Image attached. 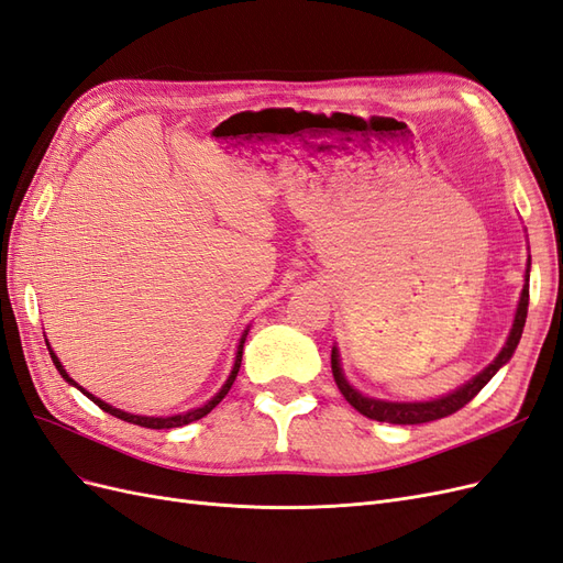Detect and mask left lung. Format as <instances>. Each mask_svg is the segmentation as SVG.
<instances>
[{
    "instance_id": "obj_1",
    "label": "left lung",
    "mask_w": 563,
    "mask_h": 563,
    "mask_svg": "<svg viewBox=\"0 0 563 563\" xmlns=\"http://www.w3.org/2000/svg\"><path fill=\"white\" fill-rule=\"evenodd\" d=\"M528 272H531V258H528V267H526V284H523V291L517 305V314H515V323H512V331L507 335V343L500 350V354L493 360L479 376H474L470 383H465L463 387H457L455 391L446 397H439V399H430V401H385V399H373V397H364L360 389H354L345 376H343V368H340V354L338 347L333 345L331 350V371H333V378L335 385L340 389V395H343L350 406H354L356 411L362 416L371 418V420H378V422H391V424H420V422H432L439 418H446L455 411H460L465 404H470L479 391L484 389V385L496 376V373L512 360V354L519 345L521 333H523V323H526V314H528Z\"/></svg>"
}]
</instances>
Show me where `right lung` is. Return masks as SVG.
I'll use <instances>...</instances> for the list:
<instances>
[{
	"instance_id": "right-lung-1",
	"label": "right lung",
	"mask_w": 563,
	"mask_h": 563,
	"mask_svg": "<svg viewBox=\"0 0 563 563\" xmlns=\"http://www.w3.org/2000/svg\"><path fill=\"white\" fill-rule=\"evenodd\" d=\"M246 335H249V329L244 331V335H242V340H240V347H236V356H234V366H232V371H230V376H228L225 385L218 389V395H216L213 399H209V401L203 404V406L192 408V411H185V413H178V416H166V418L133 416V413H126V411H119V408H114V406H110V404H106V401H100L98 397H93V395H91V391H87L84 387H79L70 376H67V371L63 368V364H60V360L56 356V352L48 347V343H46V347H48L51 360H54V364H56V368H58L60 376H63L67 383H70V385H75V387L81 391V395H87L96 406L103 408L106 413H110V416H114V418H119V420H126V422H131V424H141V428H150V430H172V428H183V424H187V422H195V420L203 418L207 413H211L213 408H216L220 401H223V397L228 395L230 387H232V383H234V378H236V373H240V366H242V350H244V340H246Z\"/></svg>"
}]
</instances>
